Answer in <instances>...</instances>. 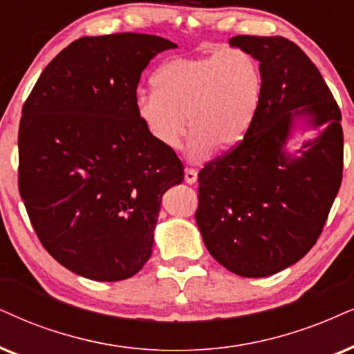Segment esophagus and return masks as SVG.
Returning a JSON list of instances; mask_svg holds the SVG:
<instances>
[{"mask_svg": "<svg viewBox=\"0 0 354 354\" xmlns=\"http://www.w3.org/2000/svg\"><path fill=\"white\" fill-rule=\"evenodd\" d=\"M185 181L187 185H194L198 181V171L194 168H186L185 169Z\"/></svg>", "mask_w": 354, "mask_h": 354, "instance_id": "obj_1", "label": "esophagus"}]
</instances>
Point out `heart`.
Returning <instances> with one entry per match:
<instances>
[{"mask_svg":"<svg viewBox=\"0 0 354 354\" xmlns=\"http://www.w3.org/2000/svg\"><path fill=\"white\" fill-rule=\"evenodd\" d=\"M155 91L142 93L136 113L163 149H180L189 118L191 153L229 151L252 129L263 96V75L252 53L225 48L218 53L176 57L153 77Z\"/></svg>","mask_w":354,"mask_h":354,"instance_id":"1","label":"heart"}]
</instances>
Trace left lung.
<instances>
[{
    "label": "left lung",
    "instance_id": "left-lung-1",
    "mask_svg": "<svg viewBox=\"0 0 354 354\" xmlns=\"http://www.w3.org/2000/svg\"><path fill=\"white\" fill-rule=\"evenodd\" d=\"M229 44L259 62L261 104L243 142L199 171L196 222L223 268L265 277L306 257L324 230L343 176L342 113L319 68L294 42L235 35ZM294 115L326 127L301 157L283 150Z\"/></svg>",
    "mask_w": 354,
    "mask_h": 354
}]
</instances>
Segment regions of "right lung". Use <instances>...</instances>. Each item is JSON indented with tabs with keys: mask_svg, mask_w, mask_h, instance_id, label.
Listing matches in <instances>:
<instances>
[{
	"mask_svg": "<svg viewBox=\"0 0 354 354\" xmlns=\"http://www.w3.org/2000/svg\"><path fill=\"white\" fill-rule=\"evenodd\" d=\"M178 47L150 34L82 37L44 68L19 124V194L40 243L95 281L149 261L165 191L185 167L136 113L142 71Z\"/></svg>",
	"mask_w": 354,
	"mask_h": 354,
	"instance_id": "1",
	"label": "right lung"
}]
</instances>
